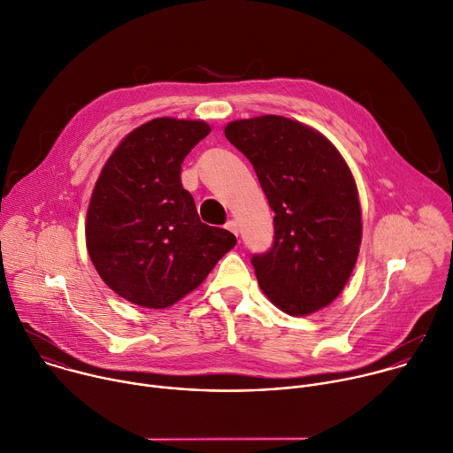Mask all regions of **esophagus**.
I'll return each mask as SVG.
<instances>
[{
	"label": "esophagus",
	"instance_id": "esophagus-1",
	"mask_svg": "<svg viewBox=\"0 0 453 453\" xmlns=\"http://www.w3.org/2000/svg\"><path fill=\"white\" fill-rule=\"evenodd\" d=\"M226 229L227 231H231L234 236H238V233H240V229H238V224H236V220H229L227 224H226Z\"/></svg>",
	"mask_w": 453,
	"mask_h": 453
}]
</instances>
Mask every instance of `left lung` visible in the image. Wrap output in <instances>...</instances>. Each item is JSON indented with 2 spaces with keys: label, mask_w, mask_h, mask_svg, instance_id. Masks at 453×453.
Wrapping results in <instances>:
<instances>
[{
  "label": "left lung",
  "mask_w": 453,
  "mask_h": 453,
  "mask_svg": "<svg viewBox=\"0 0 453 453\" xmlns=\"http://www.w3.org/2000/svg\"><path fill=\"white\" fill-rule=\"evenodd\" d=\"M252 164L273 211V243L254 254L257 282L291 317L311 315L342 293L361 245L356 181L338 149L313 127L263 115L226 126Z\"/></svg>",
  "instance_id": "left-lung-1"
}]
</instances>
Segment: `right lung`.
Returning a JSON list of instances; mask_svg holds the SVG:
<instances>
[{
	"instance_id": "obj_1",
	"label": "right lung",
	"mask_w": 453,
	"mask_h": 453,
	"mask_svg": "<svg viewBox=\"0 0 453 453\" xmlns=\"http://www.w3.org/2000/svg\"><path fill=\"white\" fill-rule=\"evenodd\" d=\"M208 133L203 120H149L119 143L94 187L88 256L101 279L136 306H173L236 243L227 229L201 222L181 185L183 160Z\"/></svg>"
}]
</instances>
